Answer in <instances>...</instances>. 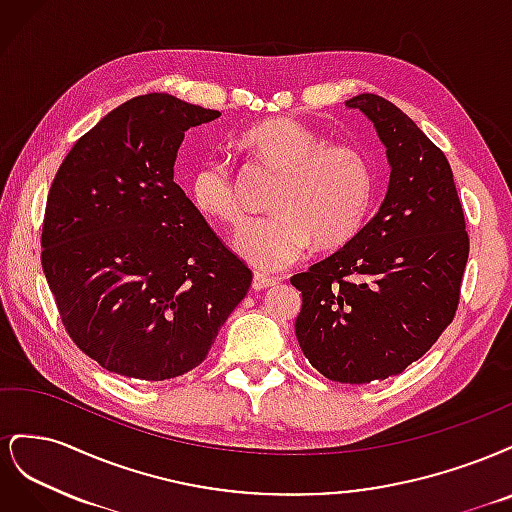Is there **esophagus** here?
<instances>
[{
    "mask_svg": "<svg viewBox=\"0 0 512 512\" xmlns=\"http://www.w3.org/2000/svg\"><path fill=\"white\" fill-rule=\"evenodd\" d=\"M277 284V280L275 277H269V275H265V273H254V280H252V288L254 290H265V288H269V286H275Z\"/></svg>",
    "mask_w": 512,
    "mask_h": 512,
    "instance_id": "esophagus-1",
    "label": "esophagus"
}]
</instances>
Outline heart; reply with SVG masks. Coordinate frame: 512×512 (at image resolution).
<instances>
[{
    "instance_id": "b5f03b06",
    "label": "heart",
    "mask_w": 512,
    "mask_h": 512,
    "mask_svg": "<svg viewBox=\"0 0 512 512\" xmlns=\"http://www.w3.org/2000/svg\"><path fill=\"white\" fill-rule=\"evenodd\" d=\"M241 149L280 173L267 218L247 222L237 235L239 254L265 271L294 265L314 239L322 247L350 241L361 230L374 192L365 153L350 143H327L301 121L277 117L243 132ZM194 207L226 226L243 222L239 181L224 158L200 160L190 177Z\"/></svg>"
}]
</instances>
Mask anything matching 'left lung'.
I'll return each instance as SVG.
<instances>
[{
	"label": "left lung",
	"mask_w": 512,
	"mask_h": 512,
	"mask_svg": "<svg viewBox=\"0 0 512 512\" xmlns=\"http://www.w3.org/2000/svg\"><path fill=\"white\" fill-rule=\"evenodd\" d=\"M374 121L391 164L378 213L335 254L290 277L305 359L324 378L365 384L397 376L453 322L470 254L466 218L444 153L374 94L346 102Z\"/></svg>",
	"instance_id": "1"
}]
</instances>
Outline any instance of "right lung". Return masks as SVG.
<instances>
[{"label": "right lung", "instance_id": "obj_1", "mask_svg": "<svg viewBox=\"0 0 512 512\" xmlns=\"http://www.w3.org/2000/svg\"><path fill=\"white\" fill-rule=\"evenodd\" d=\"M218 117L168 94L132 98L51 183L42 271L72 342L113 374H188L250 290L252 271L173 181L185 130Z\"/></svg>", "mask_w": 512, "mask_h": 512}]
</instances>
